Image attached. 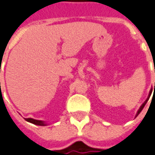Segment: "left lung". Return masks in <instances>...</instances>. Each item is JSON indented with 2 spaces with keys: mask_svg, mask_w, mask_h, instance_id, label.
I'll return each mask as SVG.
<instances>
[{
  "mask_svg": "<svg viewBox=\"0 0 155 155\" xmlns=\"http://www.w3.org/2000/svg\"><path fill=\"white\" fill-rule=\"evenodd\" d=\"M150 93H151V92H150ZM150 93H149V97H148V98H147V99H146L145 101H144V102H143V105H142L141 107H140V108H139V109H138V112H137V114H136V117H137V116H138V114H139V113H140V112H141V111H142V110H143V108L144 107V106H145L146 103H147V101H149V97H150Z\"/></svg>",
  "mask_w": 155,
  "mask_h": 155,
  "instance_id": "8db88e82",
  "label": "left lung"
}]
</instances>
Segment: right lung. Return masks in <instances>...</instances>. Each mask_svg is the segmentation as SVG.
<instances>
[{
  "instance_id": "right-lung-1",
  "label": "right lung",
  "mask_w": 155,
  "mask_h": 155,
  "mask_svg": "<svg viewBox=\"0 0 155 155\" xmlns=\"http://www.w3.org/2000/svg\"><path fill=\"white\" fill-rule=\"evenodd\" d=\"M26 121H28V122L31 123H33L35 125H38V126H46V123L43 122V121H40V120H36V119L33 118H26Z\"/></svg>"
}]
</instances>
